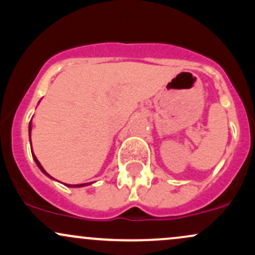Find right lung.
Wrapping results in <instances>:
<instances>
[{
	"label": "right lung",
	"mask_w": 255,
	"mask_h": 255,
	"mask_svg": "<svg viewBox=\"0 0 255 255\" xmlns=\"http://www.w3.org/2000/svg\"><path fill=\"white\" fill-rule=\"evenodd\" d=\"M28 130H30V133H31V122H30V126H28ZM32 156H33V159H34V162H36V164L38 165V168H39L40 170H42V171L44 172V174L46 175V176L51 177L50 175L48 174V172H46L45 170H44V169H43V166L40 165V163H39V162H38V159H37V158H36V156H34V154H32ZM86 184H89V183H85V184H73V186H72V184H67V186H68V187H83V186H86Z\"/></svg>",
	"instance_id": "obj_1"
}]
</instances>
